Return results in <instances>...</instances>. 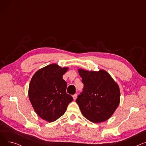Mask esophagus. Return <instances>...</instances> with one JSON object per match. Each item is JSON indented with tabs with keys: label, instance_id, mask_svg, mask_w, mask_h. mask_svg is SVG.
<instances>
[{
	"label": "esophagus",
	"instance_id": "1",
	"mask_svg": "<svg viewBox=\"0 0 146 146\" xmlns=\"http://www.w3.org/2000/svg\"><path fill=\"white\" fill-rule=\"evenodd\" d=\"M77 97H78V95L77 94H74L73 95V99L75 101L76 99H77Z\"/></svg>",
	"mask_w": 146,
	"mask_h": 146
}]
</instances>
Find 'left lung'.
<instances>
[{"label":"left lung","instance_id":"obj_1","mask_svg":"<svg viewBox=\"0 0 146 146\" xmlns=\"http://www.w3.org/2000/svg\"><path fill=\"white\" fill-rule=\"evenodd\" d=\"M78 72L84 87L76 102L83 115L94 123L108 119L119 104L118 84L104 70L95 72L79 69Z\"/></svg>","mask_w":146,"mask_h":146}]
</instances>
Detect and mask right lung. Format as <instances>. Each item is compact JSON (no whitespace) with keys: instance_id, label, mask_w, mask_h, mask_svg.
Wrapping results in <instances>:
<instances>
[{"instance_id":"add662e5","label":"right lung","mask_w":146,"mask_h":146,"mask_svg":"<svg viewBox=\"0 0 146 146\" xmlns=\"http://www.w3.org/2000/svg\"><path fill=\"white\" fill-rule=\"evenodd\" d=\"M68 69L51 64L38 70L31 80L29 101L38 115L48 122L55 121L62 116L73 100L66 93L67 83L63 79Z\"/></svg>"}]
</instances>
